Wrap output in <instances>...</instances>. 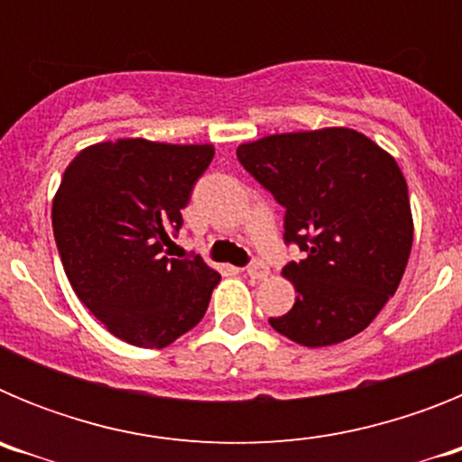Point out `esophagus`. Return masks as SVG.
<instances>
[{"label": "esophagus", "instance_id": "obj_1", "mask_svg": "<svg viewBox=\"0 0 462 462\" xmlns=\"http://www.w3.org/2000/svg\"><path fill=\"white\" fill-rule=\"evenodd\" d=\"M247 275H250L252 280H263V277L268 275V266H266V263H263V261L254 259L250 263V266H247Z\"/></svg>", "mask_w": 462, "mask_h": 462}]
</instances>
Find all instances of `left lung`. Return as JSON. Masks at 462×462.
I'll use <instances>...</instances> for the list:
<instances>
[{
	"instance_id": "left-lung-1",
	"label": "left lung",
	"mask_w": 462,
	"mask_h": 462,
	"mask_svg": "<svg viewBox=\"0 0 462 462\" xmlns=\"http://www.w3.org/2000/svg\"><path fill=\"white\" fill-rule=\"evenodd\" d=\"M238 162L284 208V243L303 259L284 277L296 303L271 326L303 346L354 337L398 289L410 259L407 182L391 154L354 129L275 134Z\"/></svg>"
}]
</instances>
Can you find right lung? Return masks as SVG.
Wrapping results in <instances>:
<instances>
[{
	"mask_svg": "<svg viewBox=\"0 0 462 462\" xmlns=\"http://www.w3.org/2000/svg\"><path fill=\"white\" fill-rule=\"evenodd\" d=\"M212 145L120 138L73 157L52 201L64 273L85 308L120 340L164 349L206 314L222 275L201 256L173 259Z\"/></svg>",
	"mask_w": 462,
	"mask_h": 462,
	"instance_id": "obj_1",
	"label": "right lung"
}]
</instances>
